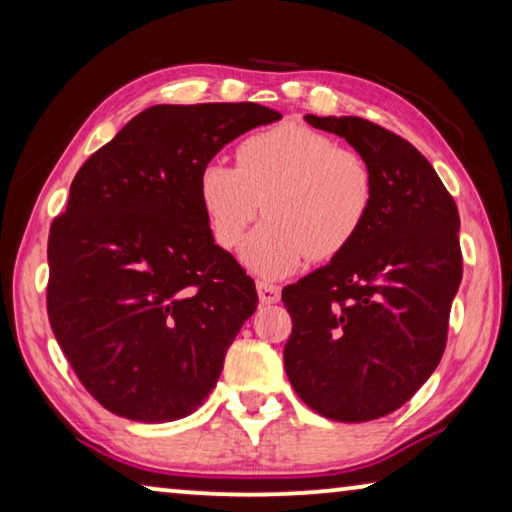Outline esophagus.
<instances>
[{"label":"esophagus","instance_id":"esophagus-1","mask_svg":"<svg viewBox=\"0 0 512 512\" xmlns=\"http://www.w3.org/2000/svg\"><path fill=\"white\" fill-rule=\"evenodd\" d=\"M257 294L262 304H276V301H280V287L266 283V280H259L257 283Z\"/></svg>","mask_w":512,"mask_h":512}]
</instances>
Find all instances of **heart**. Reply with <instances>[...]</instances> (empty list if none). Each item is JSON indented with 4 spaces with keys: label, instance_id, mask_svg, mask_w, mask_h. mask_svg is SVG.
Segmentation results:
<instances>
[{
    "label": "heart",
    "instance_id": "b5f03b06",
    "mask_svg": "<svg viewBox=\"0 0 512 512\" xmlns=\"http://www.w3.org/2000/svg\"><path fill=\"white\" fill-rule=\"evenodd\" d=\"M376 199V176L357 150L287 122L248 136L236 167L208 160L199 201L222 248H234L262 208L266 218L243 241L241 262L264 278L299 269L308 257L341 255L362 232Z\"/></svg>",
    "mask_w": 512,
    "mask_h": 512
}]
</instances>
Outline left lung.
Masks as SVG:
<instances>
[{"mask_svg": "<svg viewBox=\"0 0 512 512\" xmlns=\"http://www.w3.org/2000/svg\"><path fill=\"white\" fill-rule=\"evenodd\" d=\"M343 136L376 176L369 220L341 255L283 290L285 371L301 401L336 422L401 408L441 362L462 283L459 213L434 167L390 129L306 115Z\"/></svg>", "mask_w": 512, "mask_h": 512, "instance_id": "left-lung-1", "label": "left lung"}]
</instances>
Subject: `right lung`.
Listing matches in <instances>:
<instances>
[{"instance_id": "add662e5", "label": "right lung", "mask_w": 512, "mask_h": 512, "mask_svg": "<svg viewBox=\"0 0 512 512\" xmlns=\"http://www.w3.org/2000/svg\"><path fill=\"white\" fill-rule=\"evenodd\" d=\"M280 118L253 102L150 106L78 169L48 236V320L111 413L171 422L218 383L257 292L213 241L199 171Z\"/></svg>"}]
</instances>
